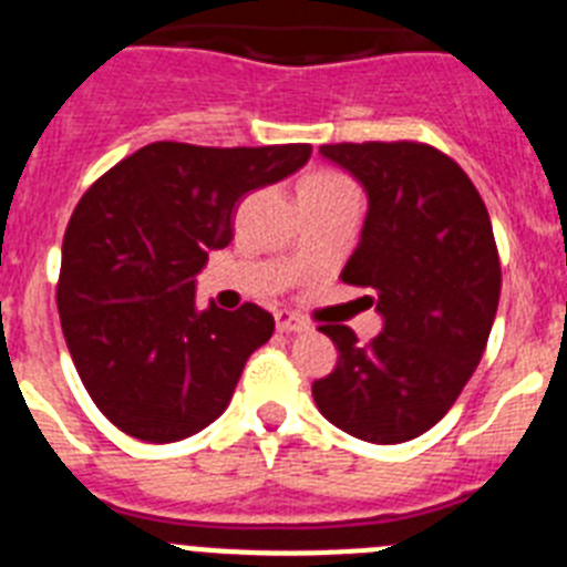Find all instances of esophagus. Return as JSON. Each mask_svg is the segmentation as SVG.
<instances>
[{
	"label": "esophagus",
	"instance_id": "esophagus-1",
	"mask_svg": "<svg viewBox=\"0 0 567 567\" xmlns=\"http://www.w3.org/2000/svg\"><path fill=\"white\" fill-rule=\"evenodd\" d=\"M277 331L279 333H305L308 331V322L299 317H293V313H288V311H279L277 313Z\"/></svg>",
	"mask_w": 567,
	"mask_h": 567
}]
</instances>
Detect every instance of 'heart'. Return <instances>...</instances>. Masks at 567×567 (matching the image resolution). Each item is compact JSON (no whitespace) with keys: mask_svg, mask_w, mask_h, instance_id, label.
<instances>
[{"mask_svg":"<svg viewBox=\"0 0 567 567\" xmlns=\"http://www.w3.org/2000/svg\"><path fill=\"white\" fill-rule=\"evenodd\" d=\"M344 182L339 179V176H333V174H317V176H311V179L305 182L302 188H317V190H328V188H342Z\"/></svg>","mask_w":567,"mask_h":567,"instance_id":"1","label":"heart"}]
</instances>
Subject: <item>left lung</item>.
Segmentation results:
<instances>
[{"mask_svg":"<svg viewBox=\"0 0 567 567\" xmlns=\"http://www.w3.org/2000/svg\"><path fill=\"white\" fill-rule=\"evenodd\" d=\"M319 154L362 185L368 214L342 270L368 288L382 333L322 324L339 362L313 382L324 420L377 445L416 440L454 405L488 344L502 270L474 182L420 142H342Z\"/></svg>","mask_w":567,"mask_h":567,"instance_id":"8db88e82","label":"left lung"}]
</instances>
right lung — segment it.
I'll return each instance as SVG.
<instances>
[{"mask_svg":"<svg viewBox=\"0 0 567 567\" xmlns=\"http://www.w3.org/2000/svg\"><path fill=\"white\" fill-rule=\"evenodd\" d=\"M311 151L154 142L79 199L59 319L82 385L127 436L179 442L225 413L274 317L250 302L202 311L194 277L234 239L236 202L297 174Z\"/></svg>","mask_w":567,"mask_h":567,"instance_id":"add662e5","label":"right lung"}]
</instances>
